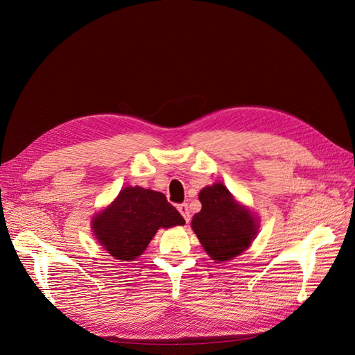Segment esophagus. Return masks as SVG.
Returning a JSON list of instances; mask_svg holds the SVG:
<instances>
[{
    "label": "esophagus",
    "instance_id": "esophagus-1",
    "mask_svg": "<svg viewBox=\"0 0 355 355\" xmlns=\"http://www.w3.org/2000/svg\"><path fill=\"white\" fill-rule=\"evenodd\" d=\"M178 210L180 211L182 216L185 218V220H187V222H189V220H191V214H189V209H188V204H187V202H182V204H179V206H178Z\"/></svg>",
    "mask_w": 355,
    "mask_h": 355
}]
</instances>
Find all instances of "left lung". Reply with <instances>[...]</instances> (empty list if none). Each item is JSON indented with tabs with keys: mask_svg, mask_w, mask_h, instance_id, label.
<instances>
[{
	"mask_svg": "<svg viewBox=\"0 0 355 355\" xmlns=\"http://www.w3.org/2000/svg\"><path fill=\"white\" fill-rule=\"evenodd\" d=\"M201 210L191 227L213 261L223 262L249 249L257 234L254 214L235 200L222 184L200 191Z\"/></svg>",
	"mask_w": 355,
	"mask_h": 355,
	"instance_id": "1",
	"label": "left lung"
}]
</instances>
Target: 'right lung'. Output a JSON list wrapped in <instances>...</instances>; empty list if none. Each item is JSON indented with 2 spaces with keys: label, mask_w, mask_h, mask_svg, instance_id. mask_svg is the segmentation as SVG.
Instances as JSON below:
<instances>
[{
  "label": "right lung",
  "mask_w": 355,
  "mask_h": 355,
  "mask_svg": "<svg viewBox=\"0 0 355 355\" xmlns=\"http://www.w3.org/2000/svg\"><path fill=\"white\" fill-rule=\"evenodd\" d=\"M185 219L161 192L125 187L92 220L96 240L115 259L135 261L159 228L184 225Z\"/></svg>",
  "instance_id": "add662e5"
}]
</instances>
